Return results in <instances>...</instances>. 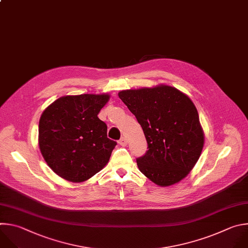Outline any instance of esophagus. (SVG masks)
Listing matches in <instances>:
<instances>
[{
	"mask_svg": "<svg viewBox=\"0 0 248 248\" xmlns=\"http://www.w3.org/2000/svg\"><path fill=\"white\" fill-rule=\"evenodd\" d=\"M118 142H119V144L122 145V146L127 145V140H126V138H124V137H122V138L119 140Z\"/></svg>",
	"mask_w": 248,
	"mask_h": 248,
	"instance_id": "obj_1",
	"label": "esophagus"
}]
</instances>
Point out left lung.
Returning <instances> with one entry per match:
<instances>
[{
    "instance_id": "left-lung-1",
    "label": "left lung",
    "mask_w": 248,
    "mask_h": 248,
    "mask_svg": "<svg viewBox=\"0 0 248 248\" xmlns=\"http://www.w3.org/2000/svg\"><path fill=\"white\" fill-rule=\"evenodd\" d=\"M142 128L147 151L137 157L140 171L158 186L184 179L199 160L204 135L190 98L176 88L127 90L118 93Z\"/></svg>"
}]
</instances>
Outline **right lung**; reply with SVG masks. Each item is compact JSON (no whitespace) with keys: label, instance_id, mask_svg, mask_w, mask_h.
<instances>
[{"label":"right lung","instance_id":"right-lung-1","mask_svg":"<svg viewBox=\"0 0 248 248\" xmlns=\"http://www.w3.org/2000/svg\"><path fill=\"white\" fill-rule=\"evenodd\" d=\"M108 94L60 97L39 121V146L46 164L60 177L84 182L108 162L115 140L108 138L107 124L97 117Z\"/></svg>","mask_w":248,"mask_h":248}]
</instances>
